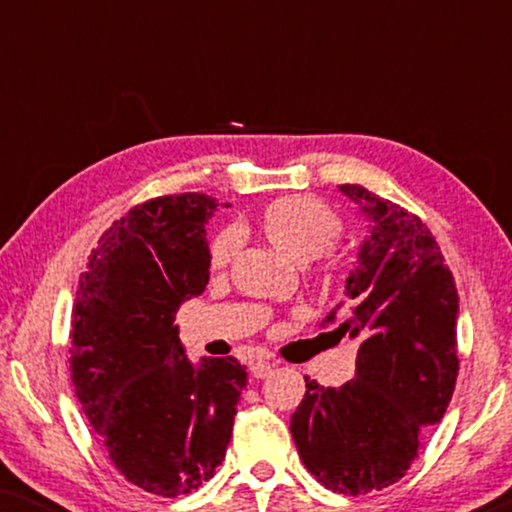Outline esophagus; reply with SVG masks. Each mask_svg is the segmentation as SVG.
I'll list each match as a JSON object with an SVG mask.
<instances>
[{"label":"esophagus","mask_w":512,"mask_h":512,"mask_svg":"<svg viewBox=\"0 0 512 512\" xmlns=\"http://www.w3.org/2000/svg\"><path fill=\"white\" fill-rule=\"evenodd\" d=\"M272 370H275V363H270V361L251 363V375H254L256 380H265V377H270Z\"/></svg>","instance_id":"esophagus-1"}]
</instances>
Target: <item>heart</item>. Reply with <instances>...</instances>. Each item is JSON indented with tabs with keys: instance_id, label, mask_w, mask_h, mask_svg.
<instances>
[{
	"instance_id": "1",
	"label": "heart",
	"mask_w": 512,
	"mask_h": 512,
	"mask_svg": "<svg viewBox=\"0 0 512 512\" xmlns=\"http://www.w3.org/2000/svg\"><path fill=\"white\" fill-rule=\"evenodd\" d=\"M258 228L265 240L289 261L305 265L326 254L342 237V221L331 207L310 195H289L270 202L258 216ZM240 235L235 228H223L209 244V268L226 270L233 261ZM335 272L319 268L312 275V284L319 289H333Z\"/></svg>"
}]
</instances>
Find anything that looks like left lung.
<instances>
[{
  "label": "left lung",
  "instance_id": "obj_1",
  "mask_svg": "<svg viewBox=\"0 0 512 512\" xmlns=\"http://www.w3.org/2000/svg\"><path fill=\"white\" fill-rule=\"evenodd\" d=\"M340 191L370 221L345 284L347 319L335 328L361 342L356 377L338 389L305 377L291 436L321 485L359 496L401 480L443 419L459 373V296L419 216L359 184Z\"/></svg>",
  "mask_w": 512,
  "mask_h": 512
}]
</instances>
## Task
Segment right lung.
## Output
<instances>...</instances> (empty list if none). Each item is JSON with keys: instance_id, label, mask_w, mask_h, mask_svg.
<instances>
[{"instance_id": "right-lung-1", "label": "right lung", "mask_w": 512, "mask_h": 512, "mask_svg": "<svg viewBox=\"0 0 512 512\" xmlns=\"http://www.w3.org/2000/svg\"><path fill=\"white\" fill-rule=\"evenodd\" d=\"M216 205L181 193L132 207L100 237L74 298L76 398L125 480L165 499L212 478L247 387L233 356L193 366L174 326L209 282L205 223Z\"/></svg>"}]
</instances>
